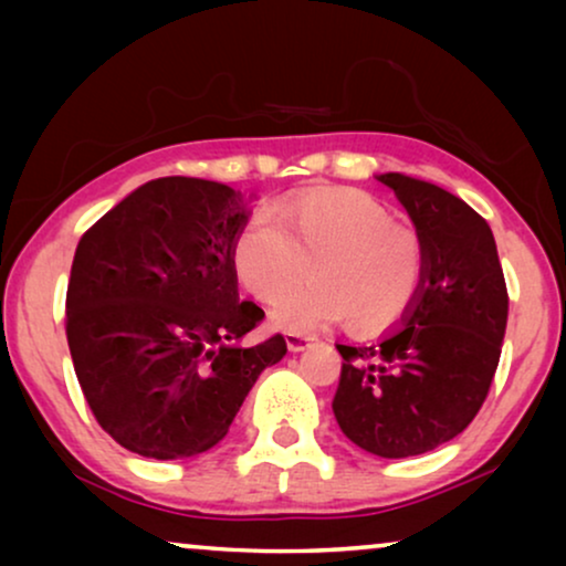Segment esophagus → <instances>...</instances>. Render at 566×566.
I'll use <instances>...</instances> for the list:
<instances>
[{"mask_svg":"<svg viewBox=\"0 0 566 566\" xmlns=\"http://www.w3.org/2000/svg\"><path fill=\"white\" fill-rule=\"evenodd\" d=\"M312 343H314V337H308V335H293V332H289V335H285V345H289L291 353L306 350V347L312 345Z\"/></svg>","mask_w":566,"mask_h":566,"instance_id":"34e87169","label":"esophagus"}]
</instances>
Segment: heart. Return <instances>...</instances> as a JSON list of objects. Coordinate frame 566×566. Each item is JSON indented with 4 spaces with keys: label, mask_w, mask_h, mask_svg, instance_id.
I'll return each instance as SVG.
<instances>
[{
    "label": "heart",
    "mask_w": 566,
    "mask_h": 566,
    "mask_svg": "<svg viewBox=\"0 0 566 566\" xmlns=\"http://www.w3.org/2000/svg\"><path fill=\"white\" fill-rule=\"evenodd\" d=\"M234 268L254 298L286 296L270 314L277 329L308 335L347 319L358 335H378L412 312L428 254L368 192L324 188L277 203L273 221L254 216L237 237ZM306 269L315 283L292 294Z\"/></svg>",
    "instance_id": "1"
}]
</instances>
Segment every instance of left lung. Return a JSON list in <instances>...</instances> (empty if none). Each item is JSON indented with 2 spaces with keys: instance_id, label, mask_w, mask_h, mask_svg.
Instances as JSON below:
<instances>
[{
  "instance_id": "8db88e82",
  "label": "left lung",
  "mask_w": 566,
  "mask_h": 566,
  "mask_svg": "<svg viewBox=\"0 0 566 566\" xmlns=\"http://www.w3.org/2000/svg\"><path fill=\"white\" fill-rule=\"evenodd\" d=\"M422 237V291L397 329L343 355L332 412L363 451L407 459L469 428L500 363L507 289L492 229L469 203L401 172L376 175Z\"/></svg>"
}]
</instances>
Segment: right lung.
Segmentation results:
<instances>
[{
	"instance_id": "add662e5",
	"label": "right lung",
	"mask_w": 566,
	"mask_h": 566,
	"mask_svg": "<svg viewBox=\"0 0 566 566\" xmlns=\"http://www.w3.org/2000/svg\"><path fill=\"white\" fill-rule=\"evenodd\" d=\"M239 190L200 177L136 188L80 239L66 339L84 399L107 436L146 459H188L229 432L281 335L244 347L265 312L239 301Z\"/></svg>"
}]
</instances>
